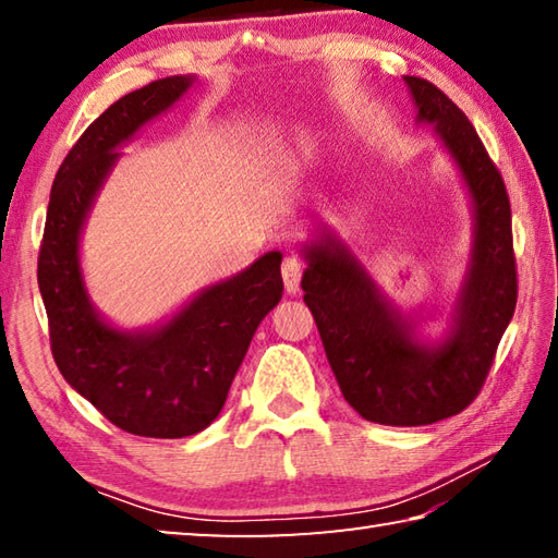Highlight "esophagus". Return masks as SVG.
I'll return each mask as SVG.
<instances>
[{
  "label": "esophagus",
  "instance_id": "34e87169",
  "mask_svg": "<svg viewBox=\"0 0 558 558\" xmlns=\"http://www.w3.org/2000/svg\"><path fill=\"white\" fill-rule=\"evenodd\" d=\"M280 270H282V280H286V290L290 295H298L300 280H302V263L295 256H286Z\"/></svg>",
  "mask_w": 558,
  "mask_h": 558
}]
</instances>
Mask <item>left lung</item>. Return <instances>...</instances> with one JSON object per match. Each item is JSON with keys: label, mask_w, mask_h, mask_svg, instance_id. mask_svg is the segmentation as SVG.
Wrapping results in <instances>:
<instances>
[{"label": "left lung", "mask_w": 558, "mask_h": 558, "mask_svg": "<svg viewBox=\"0 0 558 558\" xmlns=\"http://www.w3.org/2000/svg\"><path fill=\"white\" fill-rule=\"evenodd\" d=\"M415 122L433 125L472 206V251L440 339H421L332 229L302 245V290L347 403L381 426H428L468 409L517 305L512 209L475 128L433 83L403 75Z\"/></svg>", "instance_id": "obj_1"}]
</instances>
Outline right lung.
<instances>
[{
  "mask_svg": "<svg viewBox=\"0 0 558 558\" xmlns=\"http://www.w3.org/2000/svg\"><path fill=\"white\" fill-rule=\"evenodd\" d=\"M194 83L196 75L153 81L90 122L53 179L39 251L56 366L110 423L145 438H184L211 426L260 319L282 298V253L270 251L155 327L120 329L90 302L81 233L122 157L118 149Z\"/></svg>",
  "mask_w": 558,
  "mask_h": 558,
  "instance_id": "1",
  "label": "right lung"
}]
</instances>
